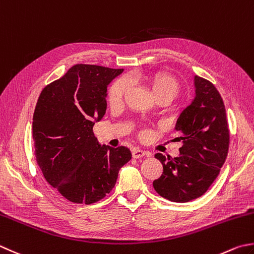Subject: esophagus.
<instances>
[{"instance_id": "34e87169", "label": "esophagus", "mask_w": 254, "mask_h": 254, "mask_svg": "<svg viewBox=\"0 0 254 254\" xmlns=\"http://www.w3.org/2000/svg\"><path fill=\"white\" fill-rule=\"evenodd\" d=\"M144 155H147V156H148V153L140 150V148H134L133 152H132L133 158H141V157H143Z\"/></svg>"}]
</instances>
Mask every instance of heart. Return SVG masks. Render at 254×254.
Wrapping results in <instances>:
<instances>
[{
  "mask_svg": "<svg viewBox=\"0 0 254 254\" xmlns=\"http://www.w3.org/2000/svg\"><path fill=\"white\" fill-rule=\"evenodd\" d=\"M140 79L150 84L156 97L171 96L174 99L180 92V82L170 73L156 72L146 77H140ZM130 79L127 77L117 79L109 89V101L114 104L121 102L130 88Z\"/></svg>",
  "mask_w": 254,
  "mask_h": 254,
  "instance_id": "heart-1",
  "label": "heart"
}]
</instances>
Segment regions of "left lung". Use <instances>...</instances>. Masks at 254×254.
<instances>
[{"label": "left lung", "mask_w": 254, "mask_h": 254, "mask_svg": "<svg viewBox=\"0 0 254 254\" xmlns=\"http://www.w3.org/2000/svg\"><path fill=\"white\" fill-rule=\"evenodd\" d=\"M192 102L177 119L178 157L155 154L163 165L162 176L153 182L158 195L174 202H187L203 195L219 175L229 150L230 134L220 93L207 79L195 76Z\"/></svg>", "instance_id": "1"}]
</instances>
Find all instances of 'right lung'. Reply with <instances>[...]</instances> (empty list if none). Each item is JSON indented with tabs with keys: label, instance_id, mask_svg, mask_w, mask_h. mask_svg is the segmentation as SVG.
I'll list each match as a JSON object with an SVG mask.
<instances>
[{
	"label": "right lung",
	"instance_id": "right-lung-1",
	"mask_svg": "<svg viewBox=\"0 0 254 254\" xmlns=\"http://www.w3.org/2000/svg\"><path fill=\"white\" fill-rule=\"evenodd\" d=\"M123 71L78 64L43 89L33 116L35 156L45 180L67 200H101L131 160L127 147L100 145L94 121L107 110V87Z\"/></svg>",
	"mask_w": 254,
	"mask_h": 254
}]
</instances>
